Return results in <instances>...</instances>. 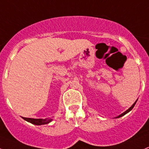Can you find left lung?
<instances>
[{"mask_svg": "<svg viewBox=\"0 0 149 149\" xmlns=\"http://www.w3.org/2000/svg\"><path fill=\"white\" fill-rule=\"evenodd\" d=\"M136 102H137V100H136ZM136 102H134V104H132V106H131V107H130V108H129V109H128V110H126V111H125V112H124V113H122V114H121V115H119V116H117V117H116V118H120V117H121V116H124V115H125V114H127V113H129V112H130V110H132V108H133V107H134V105H135V104H136Z\"/></svg>", "mask_w": 149, "mask_h": 149, "instance_id": "obj_1", "label": "left lung"}]
</instances>
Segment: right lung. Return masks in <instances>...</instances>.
<instances>
[{
	"mask_svg": "<svg viewBox=\"0 0 149 149\" xmlns=\"http://www.w3.org/2000/svg\"><path fill=\"white\" fill-rule=\"evenodd\" d=\"M23 118V117H22ZM24 120L31 123V124H35V125H43V124H49L52 121V118H46V119H42V118H23Z\"/></svg>",
	"mask_w": 149,
	"mask_h": 149,
	"instance_id": "add662e5",
	"label": "right lung"
}]
</instances>
